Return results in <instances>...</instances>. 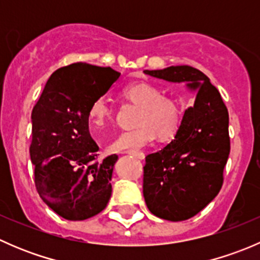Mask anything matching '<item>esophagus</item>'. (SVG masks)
<instances>
[{"instance_id": "obj_1", "label": "esophagus", "mask_w": 260, "mask_h": 260, "mask_svg": "<svg viewBox=\"0 0 260 260\" xmlns=\"http://www.w3.org/2000/svg\"><path fill=\"white\" fill-rule=\"evenodd\" d=\"M128 153L132 154V156H135V157H137V158H140V159H143V158H145V153H143V152L131 151V152H128Z\"/></svg>"}]
</instances>
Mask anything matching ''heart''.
Returning <instances> with one entry per match:
<instances>
[{
    "instance_id": "1",
    "label": "heart",
    "mask_w": 260,
    "mask_h": 260,
    "mask_svg": "<svg viewBox=\"0 0 260 260\" xmlns=\"http://www.w3.org/2000/svg\"><path fill=\"white\" fill-rule=\"evenodd\" d=\"M123 96L140 107L135 123L137 127L118 133L108 145L111 152H131L152 145L156 136L161 141L174 137L182 123V107L174 96L164 95L158 86L146 81L128 84ZM113 109L104 96L94 99L88 111V119L95 128H102L112 119Z\"/></svg>"
}]
</instances>
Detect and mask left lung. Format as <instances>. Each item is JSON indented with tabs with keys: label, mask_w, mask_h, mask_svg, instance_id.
Masks as SVG:
<instances>
[{
	"label": "left lung",
	"mask_w": 260,
	"mask_h": 260,
	"mask_svg": "<svg viewBox=\"0 0 260 260\" xmlns=\"http://www.w3.org/2000/svg\"><path fill=\"white\" fill-rule=\"evenodd\" d=\"M143 73L174 83L183 81L195 94L175 140L146 156L143 167L148 210L161 219L182 221L203 210L221 188L230 153L229 113L219 90L195 68L180 65Z\"/></svg>",
	"instance_id": "left-lung-1"
}]
</instances>
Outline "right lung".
<instances>
[{
	"instance_id": "right-lung-1",
	"label": "right lung",
	"mask_w": 260,
	"mask_h": 260,
	"mask_svg": "<svg viewBox=\"0 0 260 260\" xmlns=\"http://www.w3.org/2000/svg\"><path fill=\"white\" fill-rule=\"evenodd\" d=\"M120 73L74 62L52 73L31 113L30 157L39 195L67 220L79 221L106 209L117 154L98 161L88 111Z\"/></svg>"
}]
</instances>
